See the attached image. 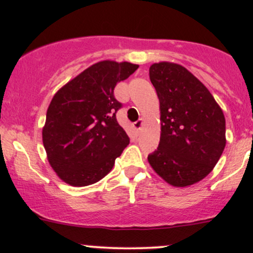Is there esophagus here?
I'll return each instance as SVG.
<instances>
[{"label": "esophagus", "mask_w": 253, "mask_h": 253, "mask_svg": "<svg viewBox=\"0 0 253 253\" xmlns=\"http://www.w3.org/2000/svg\"><path fill=\"white\" fill-rule=\"evenodd\" d=\"M143 124H144V120L143 119H139L138 121H135L134 124H133V126H134L135 129H140L141 127H143Z\"/></svg>", "instance_id": "esophagus-1"}]
</instances>
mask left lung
Masks as SVG:
<instances>
[{"mask_svg":"<svg viewBox=\"0 0 253 253\" xmlns=\"http://www.w3.org/2000/svg\"><path fill=\"white\" fill-rule=\"evenodd\" d=\"M150 80L161 103L162 133L149 163L173 187L194 184L213 170L225 149L222 110L210 90L178 64H152Z\"/></svg>","mask_w":253,"mask_h":253,"instance_id":"1","label":"left lung"}]
</instances>
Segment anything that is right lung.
Wrapping results in <instances>:
<instances>
[{"instance_id":"right-lung-1","label":"right lung","mask_w":253,"mask_h":253,"mask_svg":"<svg viewBox=\"0 0 253 253\" xmlns=\"http://www.w3.org/2000/svg\"><path fill=\"white\" fill-rule=\"evenodd\" d=\"M136 69L127 62H98L52 98L42 143L52 169L65 183L85 187L98 182L129 144L117 120L123 103L115 98L114 88Z\"/></svg>"}]
</instances>
